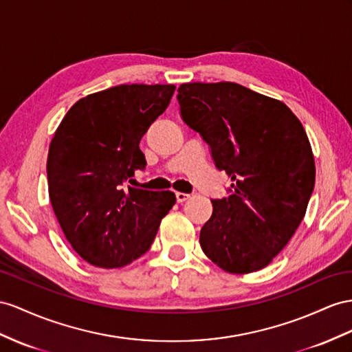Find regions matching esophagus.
I'll return each mask as SVG.
<instances>
[{
  "mask_svg": "<svg viewBox=\"0 0 352 352\" xmlns=\"http://www.w3.org/2000/svg\"><path fill=\"white\" fill-rule=\"evenodd\" d=\"M188 197H190V195H187V193H182V192H177L175 193V199H177V202L178 204H183V202H186Z\"/></svg>",
  "mask_w": 352,
  "mask_h": 352,
  "instance_id": "1",
  "label": "esophagus"
}]
</instances>
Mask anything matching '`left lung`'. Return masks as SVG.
I'll return each instance as SVG.
<instances>
[{"mask_svg": "<svg viewBox=\"0 0 352 352\" xmlns=\"http://www.w3.org/2000/svg\"><path fill=\"white\" fill-rule=\"evenodd\" d=\"M183 122L233 184L201 229L206 257L230 274L267 266L299 228L315 184L311 144L284 102L238 83L178 87Z\"/></svg>", "mask_w": 352, "mask_h": 352, "instance_id": "1", "label": "left lung"}]
</instances>
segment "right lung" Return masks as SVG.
Segmentation results:
<instances>
[{"instance_id": "1", "label": "right lung", "mask_w": 352, "mask_h": 352, "mask_svg": "<svg viewBox=\"0 0 352 352\" xmlns=\"http://www.w3.org/2000/svg\"><path fill=\"white\" fill-rule=\"evenodd\" d=\"M174 85H120L77 101L49 148L53 211L68 242L87 263L113 269L147 253L173 192L124 182L146 168L140 141L164 113Z\"/></svg>"}]
</instances>
